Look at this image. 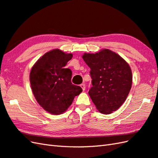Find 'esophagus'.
<instances>
[{"label": "esophagus", "instance_id": "esophagus-1", "mask_svg": "<svg viewBox=\"0 0 158 158\" xmlns=\"http://www.w3.org/2000/svg\"><path fill=\"white\" fill-rule=\"evenodd\" d=\"M85 83H81L80 85V87L82 88V89L84 91L85 90Z\"/></svg>", "mask_w": 158, "mask_h": 158}]
</instances>
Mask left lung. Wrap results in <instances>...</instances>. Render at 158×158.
I'll return each instance as SVG.
<instances>
[{"mask_svg":"<svg viewBox=\"0 0 158 158\" xmlns=\"http://www.w3.org/2000/svg\"><path fill=\"white\" fill-rule=\"evenodd\" d=\"M91 69L92 87L89 96L101 113L109 114L125 102L132 86V71L129 64L118 54L103 49L96 54L83 55Z\"/></svg>","mask_w":158,"mask_h":158,"instance_id":"left-lung-1","label":"left lung"}]
</instances>
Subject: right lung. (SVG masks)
Returning <instances> with one entry per match:
<instances>
[{"instance_id":"right-lung-1","label":"right lung","mask_w":158,"mask_h":158,"mask_svg":"<svg viewBox=\"0 0 158 158\" xmlns=\"http://www.w3.org/2000/svg\"><path fill=\"white\" fill-rule=\"evenodd\" d=\"M73 57L59 49L46 52L31 68V87L38 103L52 114H61L72 104L82 88L71 83L72 71L64 69Z\"/></svg>"}]
</instances>
